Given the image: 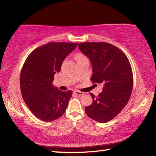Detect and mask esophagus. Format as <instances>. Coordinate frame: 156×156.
Masks as SVG:
<instances>
[{"label":"esophagus","mask_w":156,"mask_h":156,"mask_svg":"<svg viewBox=\"0 0 156 156\" xmlns=\"http://www.w3.org/2000/svg\"><path fill=\"white\" fill-rule=\"evenodd\" d=\"M73 94H76V96H83V95L84 94V93H83V92L78 91H75L74 92H73Z\"/></svg>","instance_id":"1"}]
</instances>
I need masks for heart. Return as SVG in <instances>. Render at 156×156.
Listing matches in <instances>:
<instances>
[{
	"instance_id": "1",
	"label": "heart",
	"mask_w": 156,
	"mask_h": 156,
	"mask_svg": "<svg viewBox=\"0 0 156 156\" xmlns=\"http://www.w3.org/2000/svg\"><path fill=\"white\" fill-rule=\"evenodd\" d=\"M76 59L77 60H79V59H81V58H84V56L83 55H82V54H78V55H76Z\"/></svg>"
}]
</instances>
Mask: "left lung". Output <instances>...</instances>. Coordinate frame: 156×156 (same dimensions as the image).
I'll return each mask as SVG.
<instances>
[{
  "instance_id": "obj_1",
  "label": "left lung",
  "mask_w": 156,
  "mask_h": 156,
  "mask_svg": "<svg viewBox=\"0 0 156 156\" xmlns=\"http://www.w3.org/2000/svg\"><path fill=\"white\" fill-rule=\"evenodd\" d=\"M78 48L89 58L92 66L91 80L103 85L98 96L90 94L93 102L85 107L89 118L104 123L115 117L127 104L133 88V73L126 55L107 43L88 42Z\"/></svg>"
}]
</instances>
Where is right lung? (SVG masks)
<instances>
[{
    "label": "right lung",
    "instance_id": "right-lung-1",
    "mask_svg": "<svg viewBox=\"0 0 156 156\" xmlns=\"http://www.w3.org/2000/svg\"><path fill=\"white\" fill-rule=\"evenodd\" d=\"M78 43H49L31 53L20 73L21 94L25 104L37 118L45 122L64 114L72 91H62L51 84L63 60Z\"/></svg>",
    "mask_w": 156,
    "mask_h": 156
}]
</instances>
